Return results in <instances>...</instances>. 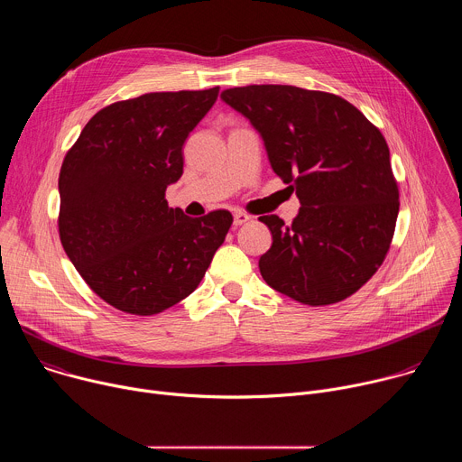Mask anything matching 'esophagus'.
Returning a JSON list of instances; mask_svg holds the SVG:
<instances>
[{"label": "esophagus", "instance_id": "1", "mask_svg": "<svg viewBox=\"0 0 462 462\" xmlns=\"http://www.w3.org/2000/svg\"><path fill=\"white\" fill-rule=\"evenodd\" d=\"M252 217L248 216V214H245V212H236L234 214V225L236 226H241V225H245V223H248Z\"/></svg>", "mask_w": 462, "mask_h": 462}]
</instances>
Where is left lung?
I'll use <instances>...</instances> for the list:
<instances>
[{"mask_svg": "<svg viewBox=\"0 0 462 462\" xmlns=\"http://www.w3.org/2000/svg\"><path fill=\"white\" fill-rule=\"evenodd\" d=\"M221 98L259 131L300 216H261L273 246L259 273L310 307L338 303L383 263L399 216V184L380 129L346 98L296 86L230 88Z\"/></svg>", "mask_w": 462, "mask_h": 462, "instance_id": "left-lung-1", "label": "left lung"}]
</instances>
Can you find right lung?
<instances>
[{
  "label": "right lung",
  "instance_id": "right-lung-1",
  "mask_svg": "<svg viewBox=\"0 0 462 462\" xmlns=\"http://www.w3.org/2000/svg\"><path fill=\"white\" fill-rule=\"evenodd\" d=\"M219 88L120 100L91 116L65 153L58 234L89 289L111 307L159 314L205 278L234 217H188L166 188L182 175V144Z\"/></svg>",
  "mask_w": 462,
  "mask_h": 462
}]
</instances>
